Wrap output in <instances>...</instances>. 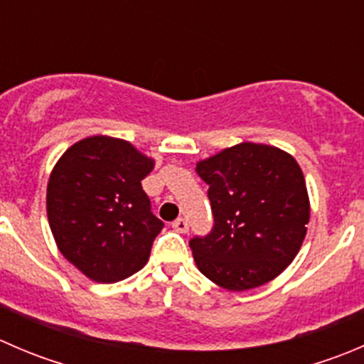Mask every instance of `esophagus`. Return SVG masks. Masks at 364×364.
Returning a JSON list of instances; mask_svg holds the SVG:
<instances>
[{
    "label": "esophagus",
    "mask_w": 364,
    "mask_h": 364,
    "mask_svg": "<svg viewBox=\"0 0 364 364\" xmlns=\"http://www.w3.org/2000/svg\"><path fill=\"white\" fill-rule=\"evenodd\" d=\"M172 229L179 234H185L188 232V222L185 218H178L176 222H172Z\"/></svg>",
    "instance_id": "34e87169"
}]
</instances>
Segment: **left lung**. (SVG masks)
Returning a JSON list of instances; mask_svg holds the SVG:
<instances>
[{"instance_id": "8db88e82", "label": "left lung", "mask_w": 364, "mask_h": 364, "mask_svg": "<svg viewBox=\"0 0 364 364\" xmlns=\"http://www.w3.org/2000/svg\"><path fill=\"white\" fill-rule=\"evenodd\" d=\"M209 185L215 227L193 237L205 278L232 292L260 287L294 260L306 236L310 199L299 164L274 146L241 142L197 161Z\"/></svg>"}]
</instances>
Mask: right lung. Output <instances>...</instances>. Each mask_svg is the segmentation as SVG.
Instances as JSON below:
<instances>
[{
    "label": "right lung",
    "mask_w": 364,
    "mask_h": 364,
    "mask_svg": "<svg viewBox=\"0 0 364 364\" xmlns=\"http://www.w3.org/2000/svg\"><path fill=\"white\" fill-rule=\"evenodd\" d=\"M155 160L123 139L70 146L47 183V218L61 255L90 280L114 284L146 266L164 222L141 181Z\"/></svg>",
    "instance_id": "add662e5"
}]
</instances>
